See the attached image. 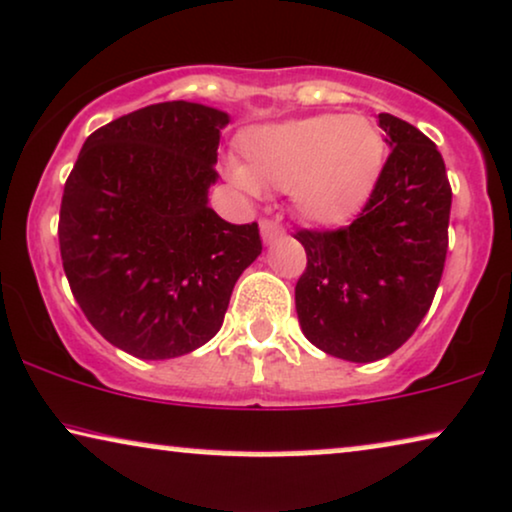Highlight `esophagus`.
<instances>
[{"instance_id": "1", "label": "esophagus", "mask_w": 512, "mask_h": 512, "mask_svg": "<svg viewBox=\"0 0 512 512\" xmlns=\"http://www.w3.org/2000/svg\"><path fill=\"white\" fill-rule=\"evenodd\" d=\"M260 233H262L264 243L269 245V243H274V240H279L283 236V229L272 219H262L260 221Z\"/></svg>"}]
</instances>
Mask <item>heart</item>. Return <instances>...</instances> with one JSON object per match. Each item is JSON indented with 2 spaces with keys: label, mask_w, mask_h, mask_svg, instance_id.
Listing matches in <instances>:
<instances>
[{
  "label": "heart",
  "mask_w": 512,
  "mask_h": 512,
  "mask_svg": "<svg viewBox=\"0 0 512 512\" xmlns=\"http://www.w3.org/2000/svg\"><path fill=\"white\" fill-rule=\"evenodd\" d=\"M245 166L231 162L240 190H288L300 217L334 226L355 217L377 186L384 135L365 116H310L264 123L240 135Z\"/></svg>",
  "instance_id": "heart-1"
}]
</instances>
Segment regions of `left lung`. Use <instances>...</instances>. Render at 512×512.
I'll return each mask as SVG.
<instances>
[{"instance_id":"1","label":"left lung","mask_w":512,"mask_h":512,"mask_svg":"<svg viewBox=\"0 0 512 512\" xmlns=\"http://www.w3.org/2000/svg\"><path fill=\"white\" fill-rule=\"evenodd\" d=\"M391 155L362 214L346 229L298 231L307 269L295 312L307 341L348 362L403 346L427 315L448 250L451 186L436 145L379 114Z\"/></svg>"}]
</instances>
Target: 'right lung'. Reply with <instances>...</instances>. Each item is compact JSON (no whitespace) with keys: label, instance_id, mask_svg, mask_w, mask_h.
Listing matches in <instances>:
<instances>
[{"label":"right lung","instance_id":"right-lung-1","mask_svg":"<svg viewBox=\"0 0 512 512\" xmlns=\"http://www.w3.org/2000/svg\"><path fill=\"white\" fill-rule=\"evenodd\" d=\"M229 119L197 102L150 104L97 128L64 186L59 248L73 298L140 360L205 346L262 252L257 224H229L209 207Z\"/></svg>","mask_w":512,"mask_h":512}]
</instances>
